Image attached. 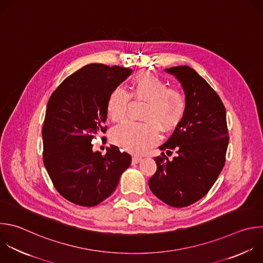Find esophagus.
Returning <instances> with one entry per match:
<instances>
[{
	"mask_svg": "<svg viewBox=\"0 0 263 263\" xmlns=\"http://www.w3.org/2000/svg\"><path fill=\"white\" fill-rule=\"evenodd\" d=\"M141 160H142L141 157H138V156L132 157V163H133V164H137V163H139Z\"/></svg>",
	"mask_w": 263,
	"mask_h": 263,
	"instance_id": "esophagus-1",
	"label": "esophagus"
}]
</instances>
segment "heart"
<instances>
[{"instance_id": "obj_1", "label": "heart", "mask_w": 263, "mask_h": 263, "mask_svg": "<svg viewBox=\"0 0 263 263\" xmlns=\"http://www.w3.org/2000/svg\"><path fill=\"white\" fill-rule=\"evenodd\" d=\"M129 89L130 94L120 86L110 92L106 103L108 117L115 122L125 119L132 97L147 102L143 116L147 122H124L111 130L110 138L125 151L140 154L159 141V129L170 133L180 126L186 115L187 100L181 91L169 89L162 78L148 71L136 73Z\"/></svg>"}]
</instances>
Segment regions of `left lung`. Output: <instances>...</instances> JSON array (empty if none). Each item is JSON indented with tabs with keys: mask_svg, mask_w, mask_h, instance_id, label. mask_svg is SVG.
Returning a JSON list of instances; mask_svg holds the SVG:
<instances>
[{
	"mask_svg": "<svg viewBox=\"0 0 263 263\" xmlns=\"http://www.w3.org/2000/svg\"><path fill=\"white\" fill-rule=\"evenodd\" d=\"M182 83L187 100L183 122L161 151L176 149L171 161L156 157L157 171L148 181L151 191L173 208L201 199L213 187L225 164L229 141L226 110L213 87L189 66L165 69ZM169 152V151H167Z\"/></svg>",
	"mask_w": 263,
	"mask_h": 263,
	"instance_id": "8db88e82",
	"label": "left lung"
}]
</instances>
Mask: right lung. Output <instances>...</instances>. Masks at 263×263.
Segmentation results:
<instances>
[{
	"label": "right lung",
	"instance_id": "add662e5",
	"mask_svg": "<svg viewBox=\"0 0 263 263\" xmlns=\"http://www.w3.org/2000/svg\"><path fill=\"white\" fill-rule=\"evenodd\" d=\"M120 66L89 64L68 76L50 96L42 128L43 163L58 192L81 206H95L116 190L131 156L118 146L103 156L92 139L105 133L110 92L131 75Z\"/></svg>",
	"mask_w": 263,
	"mask_h": 263
}]
</instances>
